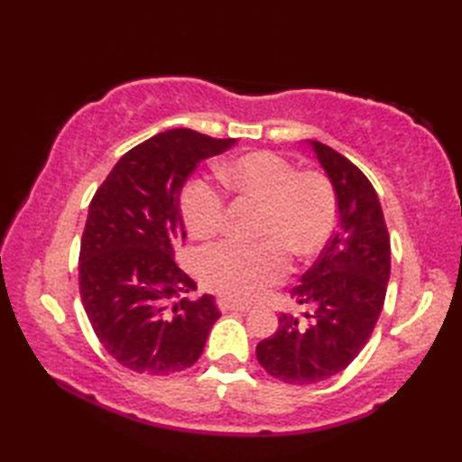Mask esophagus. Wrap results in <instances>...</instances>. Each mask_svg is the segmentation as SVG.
Instances as JSON below:
<instances>
[{"mask_svg": "<svg viewBox=\"0 0 462 462\" xmlns=\"http://www.w3.org/2000/svg\"><path fill=\"white\" fill-rule=\"evenodd\" d=\"M218 308H220V311H248L250 308L248 306H242V303H234V301H230V300H226V298H220L218 300Z\"/></svg>", "mask_w": 462, "mask_h": 462, "instance_id": "1", "label": "esophagus"}]
</instances>
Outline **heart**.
<instances>
[{"instance_id": "heart-1", "label": "heart", "mask_w": 462, "mask_h": 462, "mask_svg": "<svg viewBox=\"0 0 462 462\" xmlns=\"http://www.w3.org/2000/svg\"><path fill=\"white\" fill-rule=\"evenodd\" d=\"M226 189L262 204L258 236L252 246L222 242L199 254L200 280L210 291L236 301L258 298L286 278L290 256H313L326 246L337 220L331 182L319 172H298L276 152L242 154L218 166ZM186 228L194 238H210L222 228L226 199L206 179L186 182L180 194Z\"/></svg>"}]
</instances>
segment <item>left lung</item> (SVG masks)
<instances>
[{
    "mask_svg": "<svg viewBox=\"0 0 462 462\" xmlns=\"http://www.w3.org/2000/svg\"><path fill=\"white\" fill-rule=\"evenodd\" d=\"M336 190L339 228L290 298L306 321L280 313L273 336L256 347L260 365L291 385L329 379L365 347L381 316L391 273L389 234L377 192L356 164L310 141Z\"/></svg>",
    "mask_w": 462,
    "mask_h": 462,
    "instance_id": "1",
    "label": "left lung"
}]
</instances>
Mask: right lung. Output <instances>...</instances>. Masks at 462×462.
I'll list each match as a JSON object with an SVG mask.
<instances>
[{
  "label": "right lung",
  "instance_id": "right-lung-1",
  "mask_svg": "<svg viewBox=\"0 0 462 462\" xmlns=\"http://www.w3.org/2000/svg\"><path fill=\"white\" fill-rule=\"evenodd\" d=\"M236 139L172 129L136 144L89 204L79 252V291L103 347L126 369L169 375L194 365L214 321V296L184 298L194 280L176 266L184 240L180 192L204 159Z\"/></svg>",
  "mask_w": 462,
  "mask_h": 462
}]
</instances>
